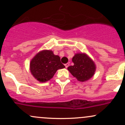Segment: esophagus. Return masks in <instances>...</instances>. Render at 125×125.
Listing matches in <instances>:
<instances>
[{"label": "esophagus", "instance_id": "34e87169", "mask_svg": "<svg viewBox=\"0 0 125 125\" xmlns=\"http://www.w3.org/2000/svg\"><path fill=\"white\" fill-rule=\"evenodd\" d=\"M64 65H65V67H66V68H67V67H68L69 66V64L68 63H66L65 64H64Z\"/></svg>", "mask_w": 125, "mask_h": 125}]
</instances>
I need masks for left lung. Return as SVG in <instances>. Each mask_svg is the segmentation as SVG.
I'll return each instance as SVG.
<instances>
[{
	"label": "left lung",
	"instance_id": "left-lung-1",
	"mask_svg": "<svg viewBox=\"0 0 125 125\" xmlns=\"http://www.w3.org/2000/svg\"><path fill=\"white\" fill-rule=\"evenodd\" d=\"M74 64L67 67L71 73L80 82H85L94 75L96 65L85 53H77L73 57Z\"/></svg>",
	"mask_w": 125,
	"mask_h": 125
}]
</instances>
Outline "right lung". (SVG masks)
<instances>
[{
	"label": "right lung",
	"mask_w": 125,
	"mask_h": 125,
	"mask_svg": "<svg viewBox=\"0 0 125 125\" xmlns=\"http://www.w3.org/2000/svg\"><path fill=\"white\" fill-rule=\"evenodd\" d=\"M64 67L61 63L60 57L54 55L52 51L49 50L37 53L30 63L31 74L40 82L49 81L58 69Z\"/></svg>",
	"instance_id": "obj_1"
}]
</instances>
